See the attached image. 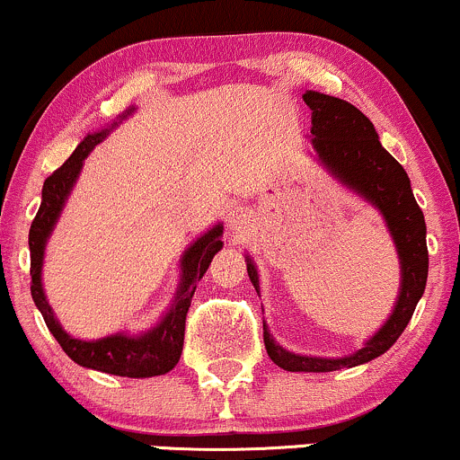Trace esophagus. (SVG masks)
I'll list each match as a JSON object with an SVG mask.
<instances>
[{
	"label": "esophagus",
	"instance_id": "obj_1",
	"mask_svg": "<svg viewBox=\"0 0 460 460\" xmlns=\"http://www.w3.org/2000/svg\"><path fill=\"white\" fill-rule=\"evenodd\" d=\"M251 222V214L249 209H244V207H234V209L226 214V226H229L234 234H242V231L249 226Z\"/></svg>",
	"mask_w": 460,
	"mask_h": 460
}]
</instances>
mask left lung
Instances as JSON below:
<instances>
[{"label":"left lung","instance_id":"obj_1","mask_svg":"<svg viewBox=\"0 0 460 460\" xmlns=\"http://www.w3.org/2000/svg\"><path fill=\"white\" fill-rule=\"evenodd\" d=\"M305 104L312 111V148L316 161L342 188L376 207L386 222V229L400 257V295L391 316L358 351L342 358H319L288 351L272 338L264 323V345L270 360L284 371L327 373L365 365L391 349L406 330L412 312L426 290L428 246L426 220L411 190L406 170L382 148L371 119L347 100L305 91ZM249 279L260 295V275L246 255Z\"/></svg>","mask_w":460,"mask_h":460}]
</instances>
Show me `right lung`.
Listing matches in <instances>:
<instances>
[{"label": "right lung", "instance_id": "obj_1", "mask_svg": "<svg viewBox=\"0 0 460 460\" xmlns=\"http://www.w3.org/2000/svg\"><path fill=\"white\" fill-rule=\"evenodd\" d=\"M135 113V107L124 111L118 122H113L107 128L93 130L78 144L72 156L54 174H49L43 183L41 191V207L37 211V218L30 226L28 244H30V275H32V290L34 305L43 314L45 325L57 338L63 351L80 367L87 369L111 373V376L122 377H153L164 376L172 371L179 362L181 351H183L185 338V316H188L191 296L196 292V284L203 279V275L209 269L214 255L222 249V225H214L207 229L200 238H196L181 255V281L176 288V295L170 304L168 312L155 323L150 330L141 334H126L118 332L95 341H83V338L69 336L63 330L48 296L43 290V257L45 246H48L49 235L60 218L65 203L72 194L75 181H78L80 170H83L84 159L91 155V150L107 139V135L115 128L122 119Z\"/></svg>", "mask_w": 460, "mask_h": 460}]
</instances>
